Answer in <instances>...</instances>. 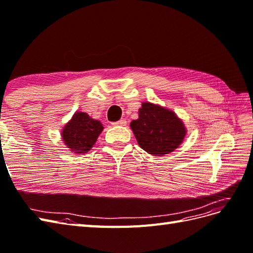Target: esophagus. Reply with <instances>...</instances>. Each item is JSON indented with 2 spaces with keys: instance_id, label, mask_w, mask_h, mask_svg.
<instances>
[{
  "instance_id": "1",
  "label": "esophagus",
  "mask_w": 253,
  "mask_h": 253,
  "mask_svg": "<svg viewBox=\"0 0 253 253\" xmlns=\"http://www.w3.org/2000/svg\"><path fill=\"white\" fill-rule=\"evenodd\" d=\"M112 125H113V126H126V119H121V120H119V121L113 122Z\"/></svg>"
}]
</instances>
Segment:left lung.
<instances>
[{
    "label": "left lung",
    "instance_id": "obj_1",
    "mask_svg": "<svg viewBox=\"0 0 253 253\" xmlns=\"http://www.w3.org/2000/svg\"><path fill=\"white\" fill-rule=\"evenodd\" d=\"M131 128L140 147L156 156L169 154L186 136L185 126L174 112L150 102L142 103Z\"/></svg>",
    "mask_w": 253,
    "mask_h": 253
}]
</instances>
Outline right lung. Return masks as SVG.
Instances as JSON below:
<instances>
[{"label": "right lung", "instance_id": "add662e5", "mask_svg": "<svg viewBox=\"0 0 253 253\" xmlns=\"http://www.w3.org/2000/svg\"><path fill=\"white\" fill-rule=\"evenodd\" d=\"M102 129L100 121L90 118L86 113L77 112L64 126L62 138L75 153H85L93 147Z\"/></svg>", "mask_w": 253, "mask_h": 253}]
</instances>
